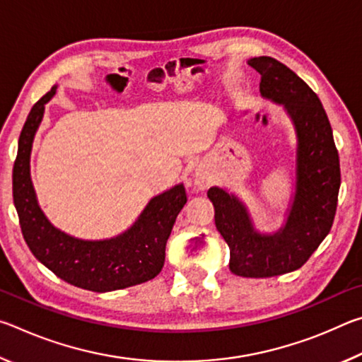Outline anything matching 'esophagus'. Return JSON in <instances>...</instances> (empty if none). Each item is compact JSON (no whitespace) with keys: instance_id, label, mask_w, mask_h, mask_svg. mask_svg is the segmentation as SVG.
Here are the masks:
<instances>
[{"instance_id":"esophagus-1","label":"esophagus","mask_w":362,"mask_h":362,"mask_svg":"<svg viewBox=\"0 0 362 362\" xmlns=\"http://www.w3.org/2000/svg\"><path fill=\"white\" fill-rule=\"evenodd\" d=\"M193 179H194V185H198L199 188H206L207 185H209V182H211L207 173H204V170H201V169L196 170L194 175H193Z\"/></svg>"}]
</instances>
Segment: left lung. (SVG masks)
<instances>
[{"label":"left lung","mask_w":362,"mask_h":362,"mask_svg":"<svg viewBox=\"0 0 362 362\" xmlns=\"http://www.w3.org/2000/svg\"><path fill=\"white\" fill-rule=\"evenodd\" d=\"M260 94L283 103L297 131V182L284 228L260 235L235 194L212 187L216 226L230 247L231 273L272 278L303 267L332 228L340 189V161L332 127L320 97L289 66L273 57H254Z\"/></svg>","instance_id":"8db88e82"}]
</instances>
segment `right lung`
I'll return each instance as SVG.
<instances>
[{
	"label": "right lung",
	"instance_id": "obj_1",
	"mask_svg": "<svg viewBox=\"0 0 362 362\" xmlns=\"http://www.w3.org/2000/svg\"><path fill=\"white\" fill-rule=\"evenodd\" d=\"M52 88L30 110L12 169V198L27 246L42 265L69 284L93 292L136 286L159 274L175 218L187 203L183 185L153 198L129 230L105 241H83L49 223L36 203L30 179V151Z\"/></svg>",
	"mask_w": 362,
	"mask_h": 362
}]
</instances>
